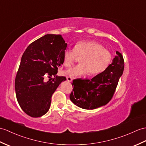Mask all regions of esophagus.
Listing matches in <instances>:
<instances>
[{
  "label": "esophagus",
  "mask_w": 146,
  "mask_h": 146,
  "mask_svg": "<svg viewBox=\"0 0 146 146\" xmlns=\"http://www.w3.org/2000/svg\"><path fill=\"white\" fill-rule=\"evenodd\" d=\"M66 79H67V81H68V82H72V80H73L72 77H71V76H67Z\"/></svg>",
  "instance_id": "esophagus-1"
}]
</instances>
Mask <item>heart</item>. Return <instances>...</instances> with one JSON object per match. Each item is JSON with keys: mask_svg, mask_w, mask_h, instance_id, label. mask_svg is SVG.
I'll return each instance as SVG.
<instances>
[{"mask_svg": "<svg viewBox=\"0 0 146 146\" xmlns=\"http://www.w3.org/2000/svg\"><path fill=\"white\" fill-rule=\"evenodd\" d=\"M78 57L80 63L68 70L66 73L78 77L89 73L95 76L103 73L110 65L113 55L102 44L96 41L83 40L75 43L73 49H66L63 52V65L70 67Z\"/></svg>", "mask_w": 146, "mask_h": 146, "instance_id": "b5f03b06", "label": "heart"}]
</instances>
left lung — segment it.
<instances>
[{"label":"left lung","instance_id":"1","mask_svg":"<svg viewBox=\"0 0 146 146\" xmlns=\"http://www.w3.org/2000/svg\"><path fill=\"white\" fill-rule=\"evenodd\" d=\"M124 68L123 56L116 51V56L104 72L91 80L73 81L74 87L70 95V100L85 110H94L106 105L114 95Z\"/></svg>","mask_w":146,"mask_h":146}]
</instances>
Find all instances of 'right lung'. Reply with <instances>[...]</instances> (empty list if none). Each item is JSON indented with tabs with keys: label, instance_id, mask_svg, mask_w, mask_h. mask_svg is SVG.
I'll return each mask as SVG.
<instances>
[{
	"label": "right lung",
	"instance_id": "obj_1",
	"mask_svg": "<svg viewBox=\"0 0 146 146\" xmlns=\"http://www.w3.org/2000/svg\"><path fill=\"white\" fill-rule=\"evenodd\" d=\"M67 43L61 35L47 34L32 42L23 53L15 81L16 97L22 110L38 117L50 109L53 93L65 76H58ZM53 76V79L52 76Z\"/></svg>",
	"mask_w": 146,
	"mask_h": 146
}]
</instances>
